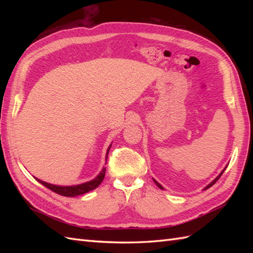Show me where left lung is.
Here are the masks:
<instances>
[{"mask_svg": "<svg viewBox=\"0 0 253 253\" xmlns=\"http://www.w3.org/2000/svg\"><path fill=\"white\" fill-rule=\"evenodd\" d=\"M224 170H225V169H224ZM224 170H223V171H222V173H221V174H219V175H218V176H217V177H216V178H215V179H214V180H213V181H212V182H211V184H210V185H208V186H207V187H206V188H204V189H208V188H210V187H212V186H213V185H214V184H215V182H216V181H217V180H218V179H219V177H221V176H222V174H223V173H224ZM153 180H154V179H153ZM154 182H155V184H157V186H158V187H159V188H160V189H164V188H163V187H162V186H161V185H160V184H159V182H158V181H157V180H154Z\"/></svg>", "mask_w": 253, "mask_h": 253, "instance_id": "obj_1", "label": "left lung"}]
</instances>
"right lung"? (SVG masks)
<instances>
[{"instance_id": "obj_1", "label": "right lung", "mask_w": 253, "mask_h": 253, "mask_svg": "<svg viewBox=\"0 0 253 253\" xmlns=\"http://www.w3.org/2000/svg\"><path fill=\"white\" fill-rule=\"evenodd\" d=\"M110 151V148L107 149V153H106V160H107V154H109ZM106 164V163H105ZM105 169H103L101 170V173L95 177L93 180L88 181V182H84V184L82 185H77V186H68V187H63V186H55V185H52V184H47V182L42 181L40 179L37 180L40 182V184L43 185L44 187L49 188L50 190L54 191L57 195H61L64 197H77L79 195H84V193L88 192L90 190H93L95 189L96 187H98L102 180L104 179V176H105Z\"/></svg>"}]
</instances>
